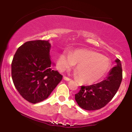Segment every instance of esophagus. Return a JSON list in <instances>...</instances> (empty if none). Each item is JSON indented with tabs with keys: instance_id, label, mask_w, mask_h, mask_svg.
<instances>
[{
	"instance_id": "34e87169",
	"label": "esophagus",
	"mask_w": 132,
	"mask_h": 132,
	"mask_svg": "<svg viewBox=\"0 0 132 132\" xmlns=\"http://www.w3.org/2000/svg\"><path fill=\"white\" fill-rule=\"evenodd\" d=\"M64 79L65 80H67V81H69V80H71V79H70L69 77H67V76H64Z\"/></svg>"
}]
</instances>
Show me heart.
<instances>
[{"label":"heart","mask_w":132,"mask_h":132,"mask_svg":"<svg viewBox=\"0 0 132 132\" xmlns=\"http://www.w3.org/2000/svg\"><path fill=\"white\" fill-rule=\"evenodd\" d=\"M78 64L76 68L77 76L81 82L92 84L100 80L108 71L109 59L96 52L85 49H78L71 53L64 52L56 61V67L63 72Z\"/></svg>","instance_id":"b5f03b06"}]
</instances>
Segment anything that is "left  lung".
<instances>
[{
    "label": "left lung",
    "mask_w": 132,
    "mask_h": 132,
    "mask_svg": "<svg viewBox=\"0 0 132 132\" xmlns=\"http://www.w3.org/2000/svg\"><path fill=\"white\" fill-rule=\"evenodd\" d=\"M117 65L112 68L105 80L89 86H81L75 100L81 108L94 111L103 108L116 94L122 79L121 61L115 60Z\"/></svg>",
    "instance_id": "obj_1"
}]
</instances>
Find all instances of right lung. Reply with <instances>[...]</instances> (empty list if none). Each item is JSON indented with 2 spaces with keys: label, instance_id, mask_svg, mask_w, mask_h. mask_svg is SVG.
I'll return each mask as SVG.
<instances>
[{
  "label": "right lung",
  "instance_id": "add662e5",
  "mask_svg": "<svg viewBox=\"0 0 132 132\" xmlns=\"http://www.w3.org/2000/svg\"><path fill=\"white\" fill-rule=\"evenodd\" d=\"M48 41H27L19 47L11 63L14 85L21 97L31 103L49 96L62 76L52 69Z\"/></svg>",
  "mask_w": 132,
  "mask_h": 132
}]
</instances>
